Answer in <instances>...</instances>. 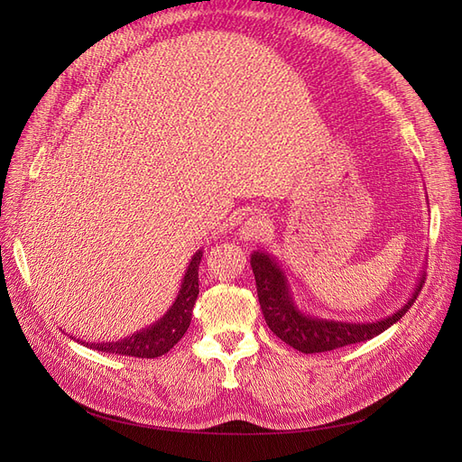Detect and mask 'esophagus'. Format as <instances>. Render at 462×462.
Listing matches in <instances>:
<instances>
[{"label":"esophagus","instance_id":"34e87169","mask_svg":"<svg viewBox=\"0 0 462 462\" xmlns=\"http://www.w3.org/2000/svg\"><path fill=\"white\" fill-rule=\"evenodd\" d=\"M272 231V223L270 219L265 217L263 214H258V216H250L245 223L243 227L239 231V236L243 241H262L263 236H268Z\"/></svg>","mask_w":462,"mask_h":462}]
</instances>
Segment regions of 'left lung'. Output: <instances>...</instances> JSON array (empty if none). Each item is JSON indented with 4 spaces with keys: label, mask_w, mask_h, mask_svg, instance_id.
<instances>
[{
    "label": "left lung",
    "mask_w": 462,
    "mask_h": 462,
    "mask_svg": "<svg viewBox=\"0 0 462 462\" xmlns=\"http://www.w3.org/2000/svg\"><path fill=\"white\" fill-rule=\"evenodd\" d=\"M250 265L254 272L258 300L265 324L279 339L304 355L333 351V348L368 341L383 333L409 312L426 279L420 275L411 299L391 316L375 321H341L302 312L292 299L289 279L275 256L263 253V250H256L250 256Z\"/></svg>",
    "instance_id": "obj_1"
}]
</instances>
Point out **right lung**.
<instances>
[{
	"instance_id": "right-lung-1",
	"label": "right lung",
	"mask_w": 462,
	"mask_h": 462,
	"mask_svg": "<svg viewBox=\"0 0 462 462\" xmlns=\"http://www.w3.org/2000/svg\"><path fill=\"white\" fill-rule=\"evenodd\" d=\"M202 260V248L194 254L189 262V268L185 272L180 289L177 292V299L173 300L171 309L167 310L156 324L143 328L129 337L109 343H87L80 341V345H87L94 351L111 353V355H125V356H138V358H156L165 355L167 351L179 343V339L187 333L192 309L199 297V265Z\"/></svg>"
}]
</instances>
